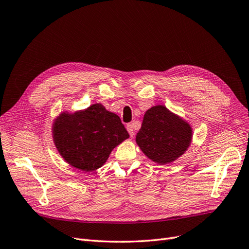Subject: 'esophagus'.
<instances>
[{
    "label": "esophagus",
    "instance_id": "esophagus-1",
    "mask_svg": "<svg viewBox=\"0 0 249 249\" xmlns=\"http://www.w3.org/2000/svg\"><path fill=\"white\" fill-rule=\"evenodd\" d=\"M126 128H127V131H128V133H129L130 137H133V136H134V130H133V126L129 124V125H127V126H126Z\"/></svg>",
    "mask_w": 249,
    "mask_h": 249
}]
</instances>
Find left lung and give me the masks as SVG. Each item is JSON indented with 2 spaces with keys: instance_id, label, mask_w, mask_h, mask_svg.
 I'll return each mask as SVG.
<instances>
[{
  "instance_id": "8db88e82",
  "label": "left lung",
  "mask_w": 249,
  "mask_h": 249,
  "mask_svg": "<svg viewBox=\"0 0 249 249\" xmlns=\"http://www.w3.org/2000/svg\"><path fill=\"white\" fill-rule=\"evenodd\" d=\"M193 129L185 119L165 106H154L143 115L135 142L151 161L165 165L178 159L192 143Z\"/></svg>"
}]
</instances>
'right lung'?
Here are the masks:
<instances>
[{"label":"right lung","instance_id":"add662e5","mask_svg":"<svg viewBox=\"0 0 249 249\" xmlns=\"http://www.w3.org/2000/svg\"><path fill=\"white\" fill-rule=\"evenodd\" d=\"M52 137L59 155L71 167L91 172L100 168L110 153L129 137L121 119L101 104L54 119Z\"/></svg>","mask_w":249,"mask_h":249}]
</instances>
